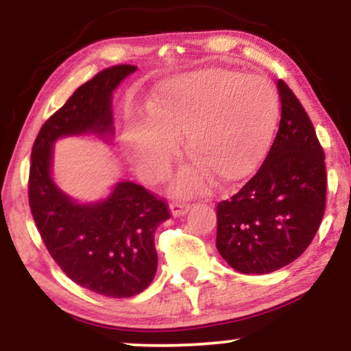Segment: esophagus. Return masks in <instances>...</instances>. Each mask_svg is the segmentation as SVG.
Returning a JSON list of instances; mask_svg holds the SVG:
<instances>
[{
    "instance_id": "obj_1",
    "label": "esophagus",
    "mask_w": 351,
    "mask_h": 351,
    "mask_svg": "<svg viewBox=\"0 0 351 351\" xmlns=\"http://www.w3.org/2000/svg\"><path fill=\"white\" fill-rule=\"evenodd\" d=\"M170 209H171L173 216H183L189 211V204L188 203H178V201H173V203L170 204Z\"/></svg>"
}]
</instances>
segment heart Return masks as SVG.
<instances>
[{
	"mask_svg": "<svg viewBox=\"0 0 351 351\" xmlns=\"http://www.w3.org/2000/svg\"><path fill=\"white\" fill-rule=\"evenodd\" d=\"M279 112L276 88L261 75L203 69L168 79L148 104V122L132 128L135 167L147 178H160L184 135L193 165L176 180V191H199L208 178L236 183L263 162Z\"/></svg>",
	"mask_w": 351,
	"mask_h": 351,
	"instance_id": "1",
	"label": "heart"
}]
</instances>
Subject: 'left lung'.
<instances>
[{"instance_id": "left-lung-1", "label": "left lung", "mask_w": 351, "mask_h": 351, "mask_svg": "<svg viewBox=\"0 0 351 351\" xmlns=\"http://www.w3.org/2000/svg\"><path fill=\"white\" fill-rule=\"evenodd\" d=\"M280 122L267 156L234 196L216 206V247L243 274L293 263L315 237L327 201L324 148L299 99L277 80Z\"/></svg>"}]
</instances>
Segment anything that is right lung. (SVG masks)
<instances>
[{
    "label": "right lung",
    "mask_w": 351,
    "mask_h": 351,
    "mask_svg": "<svg viewBox=\"0 0 351 351\" xmlns=\"http://www.w3.org/2000/svg\"><path fill=\"white\" fill-rule=\"evenodd\" d=\"M120 64L82 84L46 120L36 136L29 167V208L47 251L64 274L88 291L125 299L155 277V231L170 217L163 199L132 181H120L107 199L79 204L51 176L52 145L60 136L114 134L112 92L135 72Z\"/></svg>",
    "instance_id": "right-lung-1"
}]
</instances>
